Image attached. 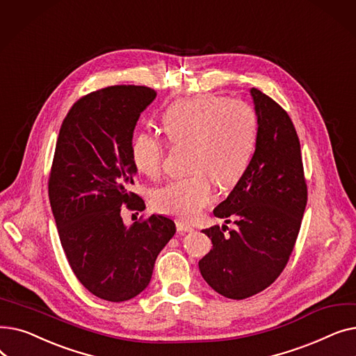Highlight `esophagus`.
<instances>
[{"label":"esophagus","instance_id":"34e87169","mask_svg":"<svg viewBox=\"0 0 356 356\" xmlns=\"http://www.w3.org/2000/svg\"><path fill=\"white\" fill-rule=\"evenodd\" d=\"M176 227H177V231H179V232H193V231H195V228H193L192 225H189V223H186V222H183V220H179V222L176 223Z\"/></svg>","mask_w":356,"mask_h":356}]
</instances>
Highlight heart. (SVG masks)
Listing matches in <instances>:
<instances>
[{
	"label": "heart",
	"mask_w": 356,
	"mask_h": 356,
	"mask_svg": "<svg viewBox=\"0 0 356 356\" xmlns=\"http://www.w3.org/2000/svg\"><path fill=\"white\" fill-rule=\"evenodd\" d=\"M161 127L172 145L189 148L186 168L191 173L159 186L152 202L163 213L192 220L215 200L216 183L228 189L244 176L257 147V112L244 101L203 95L172 104ZM129 157L137 172L156 177L164 145L153 134L138 133L129 143Z\"/></svg>",
	"instance_id": "heart-1"
}]
</instances>
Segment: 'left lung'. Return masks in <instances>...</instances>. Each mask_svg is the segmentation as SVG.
Masks as SVG:
<instances>
[{
  "instance_id": "8db88e82",
  "label": "left lung",
  "mask_w": 356,
  "mask_h": 356,
  "mask_svg": "<svg viewBox=\"0 0 356 356\" xmlns=\"http://www.w3.org/2000/svg\"><path fill=\"white\" fill-rule=\"evenodd\" d=\"M251 95L258 117L255 152L234 191L213 209L236 228L203 229L213 247L199 261L204 282L234 300L266 290L282 274L307 203L300 141L289 114L261 90L252 88Z\"/></svg>"
}]
</instances>
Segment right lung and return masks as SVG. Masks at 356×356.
<instances>
[{"label": "right lung", "instance_id": "add662e5", "mask_svg": "<svg viewBox=\"0 0 356 356\" xmlns=\"http://www.w3.org/2000/svg\"><path fill=\"white\" fill-rule=\"evenodd\" d=\"M157 92L117 85L73 104L59 131L49 199L67 263L102 300L125 302L149 283L156 258L176 234L172 219L152 215L125 227L121 207L141 211L129 191L137 168L129 143L141 112Z\"/></svg>", "mask_w": 356, "mask_h": 356}]
</instances>
